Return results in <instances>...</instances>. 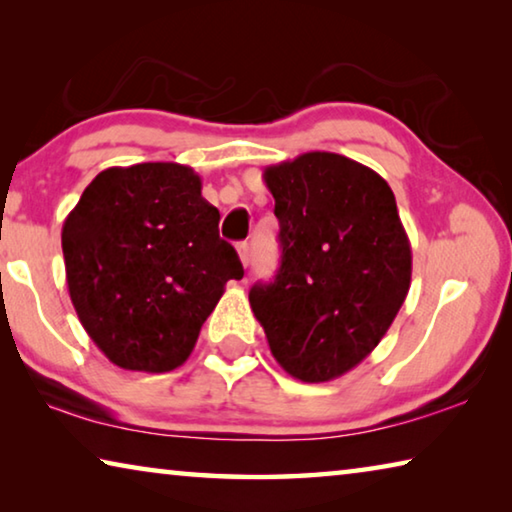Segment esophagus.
I'll return each instance as SVG.
<instances>
[{
    "label": "esophagus",
    "mask_w": 512,
    "mask_h": 512,
    "mask_svg": "<svg viewBox=\"0 0 512 512\" xmlns=\"http://www.w3.org/2000/svg\"><path fill=\"white\" fill-rule=\"evenodd\" d=\"M237 253H239L241 264L248 266V262H250V253H248V244H246V241H241V244H237Z\"/></svg>",
    "instance_id": "1"
}]
</instances>
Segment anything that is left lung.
<instances>
[{
    "mask_svg": "<svg viewBox=\"0 0 512 512\" xmlns=\"http://www.w3.org/2000/svg\"><path fill=\"white\" fill-rule=\"evenodd\" d=\"M280 221L282 262L250 289L275 361L320 384L384 339L411 287V244L393 189L345 155L309 151L264 169Z\"/></svg>",
    "mask_w": 512,
    "mask_h": 512,
    "instance_id": "obj_1",
    "label": "left lung"
}]
</instances>
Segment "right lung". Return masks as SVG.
Wrapping results in <instances>:
<instances>
[{
  "instance_id": "obj_1",
  "label": "right lung",
  "mask_w": 512,
  "mask_h": 512,
  "mask_svg": "<svg viewBox=\"0 0 512 512\" xmlns=\"http://www.w3.org/2000/svg\"><path fill=\"white\" fill-rule=\"evenodd\" d=\"M201 187V176L178 162L110 167L67 214L69 298L85 332L119 368L183 366L225 282L244 277Z\"/></svg>"
}]
</instances>
